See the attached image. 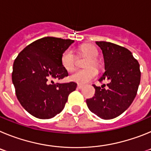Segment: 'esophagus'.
Segmentation results:
<instances>
[{"label":"esophagus","mask_w":151,"mask_h":151,"mask_svg":"<svg viewBox=\"0 0 151 151\" xmlns=\"http://www.w3.org/2000/svg\"><path fill=\"white\" fill-rule=\"evenodd\" d=\"M83 87H84V86H83V85H77V88H78V89H82V88H83Z\"/></svg>","instance_id":"esophagus-1"}]
</instances>
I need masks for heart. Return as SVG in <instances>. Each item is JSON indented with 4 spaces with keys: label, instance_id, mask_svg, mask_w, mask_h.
<instances>
[{
    "label": "heart",
    "instance_id": "heart-1",
    "mask_svg": "<svg viewBox=\"0 0 151 151\" xmlns=\"http://www.w3.org/2000/svg\"><path fill=\"white\" fill-rule=\"evenodd\" d=\"M79 51L82 54L89 57L85 64V67L88 68L77 70L70 76L69 78L73 82L80 85H85L94 79L97 76V70L91 66H94L96 68L99 67V61L97 59L98 51L95 47L91 45H83L79 48ZM76 58L73 50L68 48L63 52L60 62L62 66L66 71L72 72L76 68Z\"/></svg>",
    "mask_w": 151,
    "mask_h": 151
}]
</instances>
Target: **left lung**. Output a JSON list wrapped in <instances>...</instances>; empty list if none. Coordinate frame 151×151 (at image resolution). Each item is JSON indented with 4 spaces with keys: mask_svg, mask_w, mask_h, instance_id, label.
Masks as SVG:
<instances>
[{
    "mask_svg": "<svg viewBox=\"0 0 151 151\" xmlns=\"http://www.w3.org/2000/svg\"><path fill=\"white\" fill-rule=\"evenodd\" d=\"M102 50L105 72L100 82L109 83L95 88L92 98L86 100L89 110L104 119H111L127 110L137 94L141 80L138 60L124 47L106 41H96Z\"/></svg>",
    "mask_w": 151,
    "mask_h": 151,
    "instance_id": "1",
    "label": "left lung"
}]
</instances>
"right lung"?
<instances>
[{
    "label": "right lung",
    "instance_id": "1",
    "mask_svg": "<svg viewBox=\"0 0 151 151\" xmlns=\"http://www.w3.org/2000/svg\"><path fill=\"white\" fill-rule=\"evenodd\" d=\"M73 40L45 37L28 45L14 60L12 81L17 99L33 116L50 119L63 110L77 84L54 83L68 76L60 58Z\"/></svg>",
    "mask_w": 151,
    "mask_h": 151
}]
</instances>
